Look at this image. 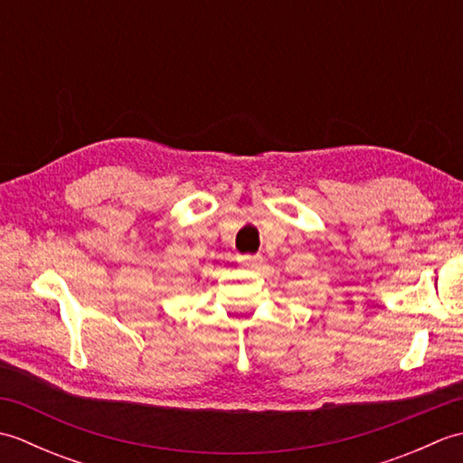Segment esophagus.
Returning <instances> with one entry per match:
<instances>
[{"label": "esophagus", "instance_id": "1", "mask_svg": "<svg viewBox=\"0 0 463 463\" xmlns=\"http://www.w3.org/2000/svg\"><path fill=\"white\" fill-rule=\"evenodd\" d=\"M237 260H239L242 269H254L262 262V257H260V254H241Z\"/></svg>", "mask_w": 463, "mask_h": 463}]
</instances>
